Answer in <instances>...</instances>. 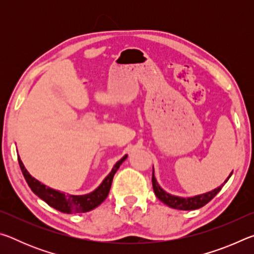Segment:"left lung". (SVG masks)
Masks as SVG:
<instances>
[{
    "mask_svg": "<svg viewBox=\"0 0 254 254\" xmlns=\"http://www.w3.org/2000/svg\"><path fill=\"white\" fill-rule=\"evenodd\" d=\"M232 173H233V171H232ZM232 173L230 174L229 177L225 179L224 184H222L220 187L215 188L212 191L205 192V194H201V195L192 196V197H179V196L168 194V192L163 190V189L159 186L157 179L154 177V170H152V187H153L154 194H156V196L162 201L163 204L168 205L171 208H176L180 210H191V209H197V208L203 207L204 205H206L208 201L212 200L214 197L218 194V191L221 190L222 187L227 183V180H229L232 176Z\"/></svg>",
    "mask_w": 254,
    "mask_h": 254,
    "instance_id": "obj_1",
    "label": "left lung"
}]
</instances>
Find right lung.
<instances>
[{
	"label": "right lung",
	"mask_w": 254,
	"mask_h": 254,
	"mask_svg": "<svg viewBox=\"0 0 254 254\" xmlns=\"http://www.w3.org/2000/svg\"><path fill=\"white\" fill-rule=\"evenodd\" d=\"M127 158V156L126 154L123 158L120 159V160L114 165L111 173L106 176L104 180H103L100 186H98L95 190H93L92 192L86 195L65 194V192H60L58 190H55L53 188L46 186V185L41 184L39 180L33 178L32 176L28 173V170L25 169V167L22 161H21L19 156L18 160L24 178L27 180L29 187L31 188V190L34 194L38 197H40L42 200L46 201V203L51 206V207L59 210V212L71 214L89 212V210L97 207L98 205H101L103 201L105 200L110 192V188L112 182H113L114 175Z\"/></svg>",
	"instance_id": "right-lung-1"
}]
</instances>
